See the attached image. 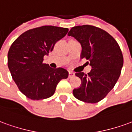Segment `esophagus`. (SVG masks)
Returning a JSON list of instances; mask_svg holds the SVG:
<instances>
[{"instance_id": "obj_1", "label": "esophagus", "mask_w": 132, "mask_h": 132, "mask_svg": "<svg viewBox=\"0 0 132 132\" xmlns=\"http://www.w3.org/2000/svg\"><path fill=\"white\" fill-rule=\"evenodd\" d=\"M74 76H75V73L73 71H69V78H70L73 77Z\"/></svg>"}]
</instances>
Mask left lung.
Returning a JSON list of instances; mask_svg holds the SVG:
<instances>
[{
  "instance_id": "1",
  "label": "left lung",
  "mask_w": 132,
  "mask_h": 132,
  "mask_svg": "<svg viewBox=\"0 0 132 132\" xmlns=\"http://www.w3.org/2000/svg\"><path fill=\"white\" fill-rule=\"evenodd\" d=\"M81 44L80 58L86 59L92 69L88 74L77 72L81 80L73 93L76 98L96 103L109 93L119 78L123 66V56L116 40L105 30L85 24L72 27L68 33Z\"/></svg>"
}]
</instances>
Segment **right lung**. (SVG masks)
<instances>
[{
	"label": "right lung",
	"mask_w": 132,
	"mask_h": 132,
	"mask_svg": "<svg viewBox=\"0 0 132 132\" xmlns=\"http://www.w3.org/2000/svg\"><path fill=\"white\" fill-rule=\"evenodd\" d=\"M69 29L46 25L22 33L12 44L7 54V66L22 93L33 100L48 98L54 93L69 72L52 69L43 63L44 56L52 52L55 44L65 37Z\"/></svg>",
	"instance_id": "1"
}]
</instances>
